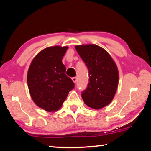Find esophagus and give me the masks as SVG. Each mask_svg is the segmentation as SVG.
<instances>
[{"instance_id": "obj_1", "label": "esophagus", "mask_w": 151, "mask_h": 151, "mask_svg": "<svg viewBox=\"0 0 151 151\" xmlns=\"http://www.w3.org/2000/svg\"><path fill=\"white\" fill-rule=\"evenodd\" d=\"M72 80H73V81L74 82V83H76V81H77V78H76V77H73L72 78Z\"/></svg>"}]
</instances>
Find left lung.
I'll list each match as a JSON object with an SVG mask.
<instances>
[{
	"mask_svg": "<svg viewBox=\"0 0 151 151\" xmlns=\"http://www.w3.org/2000/svg\"><path fill=\"white\" fill-rule=\"evenodd\" d=\"M75 48L88 70L89 83L81 96L93 109L111 103L119 85V71L111 56L96 45H76Z\"/></svg>",
	"mask_w": 151,
	"mask_h": 151,
	"instance_id": "1",
	"label": "left lung"
}]
</instances>
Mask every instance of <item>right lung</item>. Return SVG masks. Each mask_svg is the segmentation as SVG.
<instances>
[{"instance_id": "1", "label": "right lung", "mask_w": 151, "mask_h": 151, "mask_svg": "<svg viewBox=\"0 0 151 151\" xmlns=\"http://www.w3.org/2000/svg\"><path fill=\"white\" fill-rule=\"evenodd\" d=\"M67 49V46L45 48L33 58L28 70L30 96L46 111H58L75 87L73 81L66 75V67L62 62Z\"/></svg>"}]
</instances>
